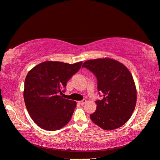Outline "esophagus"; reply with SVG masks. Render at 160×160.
<instances>
[{
  "label": "esophagus",
  "mask_w": 160,
  "mask_h": 160,
  "mask_svg": "<svg viewBox=\"0 0 160 160\" xmlns=\"http://www.w3.org/2000/svg\"><path fill=\"white\" fill-rule=\"evenodd\" d=\"M78 103L81 105H84L86 103H87V100H85V99H83V100H82V101H80Z\"/></svg>",
  "instance_id": "34e87169"
}]
</instances>
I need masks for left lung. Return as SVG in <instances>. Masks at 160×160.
Instances as JSON below:
<instances>
[{
  "mask_svg": "<svg viewBox=\"0 0 160 160\" xmlns=\"http://www.w3.org/2000/svg\"><path fill=\"white\" fill-rule=\"evenodd\" d=\"M95 75L97 89L103 98L95 101L97 109L90 115L102 129L120 128L131 117L137 103V89L131 73L124 65L109 58L88 60L83 63Z\"/></svg>",
  "mask_w": 160,
  "mask_h": 160,
  "instance_id": "1",
  "label": "left lung"
}]
</instances>
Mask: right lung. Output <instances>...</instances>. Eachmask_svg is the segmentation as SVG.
Returning <instances> with one entry per match:
<instances>
[{
  "label": "right lung",
  "instance_id": "add662e5",
  "mask_svg": "<svg viewBox=\"0 0 160 160\" xmlns=\"http://www.w3.org/2000/svg\"><path fill=\"white\" fill-rule=\"evenodd\" d=\"M82 64L48 61L28 73L24 82V101L32 119L41 128L59 130L71 120L76 102L61 95L65 92L67 82Z\"/></svg>",
  "mask_w": 160,
  "mask_h": 160
}]
</instances>
